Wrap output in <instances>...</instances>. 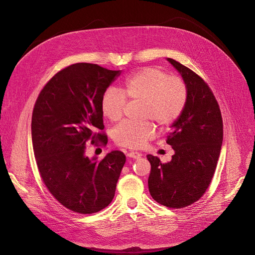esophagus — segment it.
Segmentation results:
<instances>
[{
  "mask_svg": "<svg viewBox=\"0 0 255 255\" xmlns=\"http://www.w3.org/2000/svg\"><path fill=\"white\" fill-rule=\"evenodd\" d=\"M127 156L130 157V158H134V159H139L141 158L142 154L139 153V152H136V151H131L129 153H127Z\"/></svg>",
  "mask_w": 255,
  "mask_h": 255,
  "instance_id": "1",
  "label": "esophagus"
}]
</instances>
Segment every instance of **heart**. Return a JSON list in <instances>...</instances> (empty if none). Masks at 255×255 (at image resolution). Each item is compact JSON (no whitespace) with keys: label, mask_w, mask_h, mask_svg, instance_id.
Here are the masks:
<instances>
[{"label":"heart","mask_w":255,"mask_h":255,"mask_svg":"<svg viewBox=\"0 0 255 255\" xmlns=\"http://www.w3.org/2000/svg\"><path fill=\"white\" fill-rule=\"evenodd\" d=\"M127 99L143 102V118L155 121L161 128L171 126L184 112L188 101V87L184 80L169 76L158 67L137 70L124 83L121 90L108 88L101 99L103 115L112 122L124 114ZM155 135L152 123L125 121L113 131L115 142L120 146L138 148Z\"/></svg>","instance_id":"1"}]
</instances>
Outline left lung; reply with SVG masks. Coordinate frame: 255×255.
Here are the masks:
<instances>
[{
    "mask_svg": "<svg viewBox=\"0 0 255 255\" xmlns=\"http://www.w3.org/2000/svg\"><path fill=\"white\" fill-rule=\"evenodd\" d=\"M188 87L184 112L171 125L166 143L174 150L169 162L148 154L151 170L148 189L158 204L180 209L200 200L209 188L223 141L220 107L208 86L196 72L167 58Z\"/></svg>",
    "mask_w": 255,
    "mask_h": 255,
    "instance_id": "1",
    "label": "left lung"
}]
</instances>
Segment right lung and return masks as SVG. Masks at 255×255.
<instances>
[{
  "instance_id": "add662e5",
  "label": "right lung",
  "mask_w": 255,
  "mask_h": 255,
  "mask_svg": "<svg viewBox=\"0 0 255 255\" xmlns=\"http://www.w3.org/2000/svg\"><path fill=\"white\" fill-rule=\"evenodd\" d=\"M120 74L94 63L71 64L48 81L34 105L31 134L40 176L50 194L76 213H97L115 196L125 154L113 150L98 160L86 149L90 142H108L101 99Z\"/></svg>"
}]
</instances>
